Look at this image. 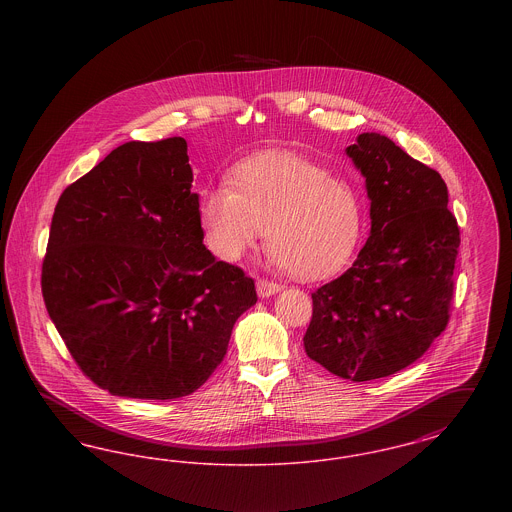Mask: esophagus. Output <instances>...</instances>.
Returning a JSON list of instances; mask_svg holds the SVG:
<instances>
[{
  "instance_id": "esophagus-1",
  "label": "esophagus",
  "mask_w": 512,
  "mask_h": 512,
  "mask_svg": "<svg viewBox=\"0 0 512 512\" xmlns=\"http://www.w3.org/2000/svg\"><path fill=\"white\" fill-rule=\"evenodd\" d=\"M282 290V286L274 280H268V278H257V293L261 297H270L274 293H278Z\"/></svg>"
}]
</instances>
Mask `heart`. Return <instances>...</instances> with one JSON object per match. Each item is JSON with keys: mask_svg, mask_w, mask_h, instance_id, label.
Returning <instances> with one entry per match:
<instances>
[{"mask_svg": "<svg viewBox=\"0 0 512 512\" xmlns=\"http://www.w3.org/2000/svg\"><path fill=\"white\" fill-rule=\"evenodd\" d=\"M207 247L224 261H240L267 230L270 259L305 280L340 270L365 228V201L353 182L315 161L272 151L240 163L228 188L199 199Z\"/></svg>", "mask_w": 512, "mask_h": 512, "instance_id": "heart-1", "label": "heart"}]
</instances>
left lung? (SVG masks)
I'll list each match as a JSON object with an SVG mask.
<instances>
[{"label":"left lung","instance_id":"left-lung-1","mask_svg":"<svg viewBox=\"0 0 512 512\" xmlns=\"http://www.w3.org/2000/svg\"><path fill=\"white\" fill-rule=\"evenodd\" d=\"M366 178L370 238L355 263L313 292L307 355L353 382L413 365L449 324L461 230L441 174L388 136L347 147Z\"/></svg>","mask_w":512,"mask_h":512}]
</instances>
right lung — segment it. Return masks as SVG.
I'll list each match as a JSON object with an SVG mask.
<instances>
[{"mask_svg":"<svg viewBox=\"0 0 512 512\" xmlns=\"http://www.w3.org/2000/svg\"><path fill=\"white\" fill-rule=\"evenodd\" d=\"M184 138L128 142L59 197L42 295L74 363L136 399L194 393L222 363L255 282L203 245Z\"/></svg>","mask_w":512,"mask_h":512,"instance_id":"add662e5","label":"right lung"}]
</instances>
